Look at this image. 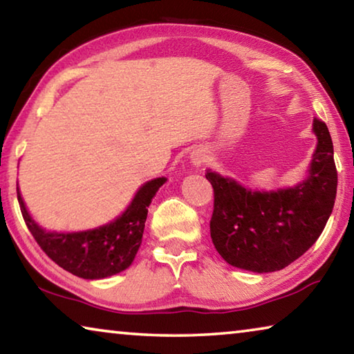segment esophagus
Segmentation results:
<instances>
[{
  "instance_id": "1",
  "label": "esophagus",
  "mask_w": 354,
  "mask_h": 354,
  "mask_svg": "<svg viewBox=\"0 0 354 354\" xmlns=\"http://www.w3.org/2000/svg\"><path fill=\"white\" fill-rule=\"evenodd\" d=\"M206 162V153L203 151V149H194V151L190 153V164L194 169H201L203 164Z\"/></svg>"
}]
</instances>
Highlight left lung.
<instances>
[{"mask_svg": "<svg viewBox=\"0 0 354 354\" xmlns=\"http://www.w3.org/2000/svg\"><path fill=\"white\" fill-rule=\"evenodd\" d=\"M317 145L308 175L289 187L254 190L209 169L214 187L211 237L232 267L254 273L283 270L313 247L333 212L337 171L328 127L314 118Z\"/></svg>", "mask_w": 354, "mask_h": 354, "instance_id": "8db88e82", "label": "left lung"}]
</instances>
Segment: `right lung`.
Returning <instances> with one entry per match:
<instances>
[{"label":"right lung","mask_w":354,"mask_h":354,"mask_svg":"<svg viewBox=\"0 0 354 354\" xmlns=\"http://www.w3.org/2000/svg\"><path fill=\"white\" fill-rule=\"evenodd\" d=\"M165 181V176L149 179L118 217L86 231H46L29 214L19 187L17 196L28 230L48 257L75 277L103 279L127 270L133 263L142 243L148 207Z\"/></svg>","instance_id":"add662e5"}]
</instances>
